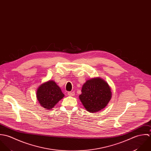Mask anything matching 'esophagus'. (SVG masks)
Listing matches in <instances>:
<instances>
[{"mask_svg": "<svg viewBox=\"0 0 151 151\" xmlns=\"http://www.w3.org/2000/svg\"><path fill=\"white\" fill-rule=\"evenodd\" d=\"M68 94L69 96H75V92L74 91H69L68 93Z\"/></svg>", "mask_w": 151, "mask_h": 151, "instance_id": "34e87169", "label": "esophagus"}]
</instances>
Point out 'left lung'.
<instances>
[{"label": "left lung", "instance_id": "left-lung-1", "mask_svg": "<svg viewBox=\"0 0 151 151\" xmlns=\"http://www.w3.org/2000/svg\"><path fill=\"white\" fill-rule=\"evenodd\" d=\"M79 97L86 110L95 113L105 108L111 99L112 93L109 84L100 78L87 80L83 85Z\"/></svg>", "mask_w": 151, "mask_h": 151}]
</instances>
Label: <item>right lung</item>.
<instances>
[{"instance_id": "right-lung-1", "label": "right lung", "mask_w": 151, "mask_h": 151, "mask_svg": "<svg viewBox=\"0 0 151 151\" xmlns=\"http://www.w3.org/2000/svg\"><path fill=\"white\" fill-rule=\"evenodd\" d=\"M36 96L42 107L51 110L64 97V94L57 83L50 80L39 86Z\"/></svg>"}]
</instances>
